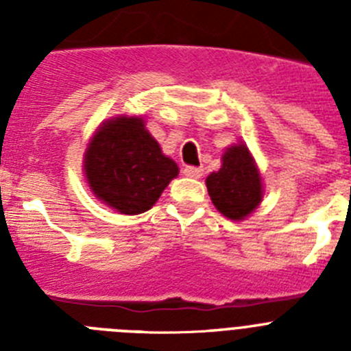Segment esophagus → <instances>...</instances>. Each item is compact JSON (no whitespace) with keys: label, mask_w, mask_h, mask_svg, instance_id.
Instances as JSON below:
<instances>
[{"label":"esophagus","mask_w":351,"mask_h":351,"mask_svg":"<svg viewBox=\"0 0 351 351\" xmlns=\"http://www.w3.org/2000/svg\"><path fill=\"white\" fill-rule=\"evenodd\" d=\"M182 173H184L186 178L198 179V178H202L204 169H200V167H184V170H182Z\"/></svg>","instance_id":"34e87169"}]
</instances>
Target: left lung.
Returning a JSON list of instances; mask_svg holds the SVG:
<instances>
[{
    "instance_id": "8db88e82",
    "label": "left lung",
    "mask_w": 351,
    "mask_h": 351,
    "mask_svg": "<svg viewBox=\"0 0 351 351\" xmlns=\"http://www.w3.org/2000/svg\"><path fill=\"white\" fill-rule=\"evenodd\" d=\"M206 186L214 207L234 221L247 218L263 198L262 176L243 142L226 149L221 169L207 176Z\"/></svg>"
}]
</instances>
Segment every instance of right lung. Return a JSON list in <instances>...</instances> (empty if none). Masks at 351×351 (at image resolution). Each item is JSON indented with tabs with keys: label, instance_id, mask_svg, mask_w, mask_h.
Returning <instances> with one entry per match:
<instances>
[{
	"label": "right lung",
	"instance_id": "right-lung-1",
	"mask_svg": "<svg viewBox=\"0 0 351 351\" xmlns=\"http://www.w3.org/2000/svg\"><path fill=\"white\" fill-rule=\"evenodd\" d=\"M93 195L121 214H141L156 204L179 167L161 153L144 119L119 116L101 123L84 154Z\"/></svg>",
	"mask_w": 351,
	"mask_h": 351
}]
</instances>
